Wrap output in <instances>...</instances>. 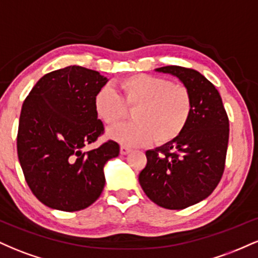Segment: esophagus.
Wrapping results in <instances>:
<instances>
[{
	"mask_svg": "<svg viewBox=\"0 0 258 258\" xmlns=\"http://www.w3.org/2000/svg\"><path fill=\"white\" fill-rule=\"evenodd\" d=\"M128 153H131V148H128L126 146H121L120 147V154H121V155H127Z\"/></svg>",
	"mask_w": 258,
	"mask_h": 258,
	"instance_id": "esophagus-1",
	"label": "esophagus"
}]
</instances>
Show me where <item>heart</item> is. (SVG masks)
Segmentation results:
<instances>
[{"instance_id": "heart-1", "label": "heart", "mask_w": 258, "mask_h": 258, "mask_svg": "<svg viewBox=\"0 0 258 258\" xmlns=\"http://www.w3.org/2000/svg\"><path fill=\"white\" fill-rule=\"evenodd\" d=\"M121 98L104 86L94 96V110L108 126L125 116L126 106H136L135 122L112 127L108 137L126 147L170 143L184 131L193 114V98L185 86L148 74H136L119 82ZM125 104L123 105V103Z\"/></svg>"}]
</instances>
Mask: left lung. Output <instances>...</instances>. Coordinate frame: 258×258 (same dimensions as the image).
Listing matches in <instances>:
<instances>
[{
  "label": "left lung",
  "instance_id": "obj_1",
  "mask_svg": "<svg viewBox=\"0 0 258 258\" xmlns=\"http://www.w3.org/2000/svg\"><path fill=\"white\" fill-rule=\"evenodd\" d=\"M155 72L176 76L190 91L193 114L179 137L147 150L139 184L153 203L182 210L206 199L221 180L229 121L216 87L199 72L168 65Z\"/></svg>",
  "mask_w": 258,
  "mask_h": 258
}]
</instances>
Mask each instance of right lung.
I'll return each mask as SVG.
<instances>
[{"label": "right lung", "mask_w": 258, "mask_h": 258, "mask_svg": "<svg viewBox=\"0 0 258 258\" xmlns=\"http://www.w3.org/2000/svg\"><path fill=\"white\" fill-rule=\"evenodd\" d=\"M108 81L70 65L42 76L23 103L18 158L31 191L51 209L73 212L92 205L105 185V164L119 156L114 141L84 152L104 132L94 96Z\"/></svg>", "instance_id": "obj_1"}]
</instances>
